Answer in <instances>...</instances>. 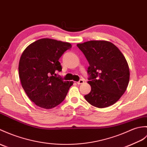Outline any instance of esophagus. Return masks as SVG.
<instances>
[{"label":"esophagus","mask_w":147,"mask_h":147,"mask_svg":"<svg viewBox=\"0 0 147 147\" xmlns=\"http://www.w3.org/2000/svg\"><path fill=\"white\" fill-rule=\"evenodd\" d=\"M84 83V80H80L79 81L77 82V84H82Z\"/></svg>","instance_id":"obj_1"}]
</instances>
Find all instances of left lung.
Masks as SVG:
<instances>
[{"mask_svg":"<svg viewBox=\"0 0 147 147\" xmlns=\"http://www.w3.org/2000/svg\"><path fill=\"white\" fill-rule=\"evenodd\" d=\"M77 46L89 63L88 78L91 90L84 96L95 107L115 104L124 94L129 80L128 64L123 54L107 40H90Z\"/></svg>","mask_w":147,"mask_h":147,"instance_id":"left-lung-1","label":"left lung"}]
</instances>
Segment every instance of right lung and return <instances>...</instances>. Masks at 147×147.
<instances>
[{
    "label": "right lung",
    "mask_w": 147,
    "mask_h": 147,
    "mask_svg": "<svg viewBox=\"0 0 147 147\" xmlns=\"http://www.w3.org/2000/svg\"><path fill=\"white\" fill-rule=\"evenodd\" d=\"M69 42L44 38L30 44L20 58L19 74L27 96L36 105L51 109L64 101L73 81L56 76L59 58L71 48Z\"/></svg>",
    "instance_id": "1"
}]
</instances>
